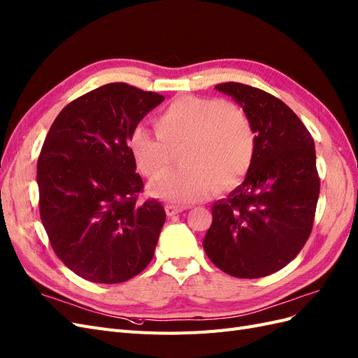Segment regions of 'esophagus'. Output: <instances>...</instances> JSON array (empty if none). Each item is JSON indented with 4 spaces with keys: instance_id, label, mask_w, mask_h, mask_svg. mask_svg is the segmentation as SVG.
Instances as JSON below:
<instances>
[{
    "instance_id": "obj_1",
    "label": "esophagus",
    "mask_w": 358,
    "mask_h": 358,
    "mask_svg": "<svg viewBox=\"0 0 358 358\" xmlns=\"http://www.w3.org/2000/svg\"><path fill=\"white\" fill-rule=\"evenodd\" d=\"M182 210H186L185 207H180V206H171V203H168V206H165V211H166V214L168 216H176V214H178V213H181Z\"/></svg>"
}]
</instances>
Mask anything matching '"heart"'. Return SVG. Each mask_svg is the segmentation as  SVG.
I'll return each mask as SVG.
<instances>
[{
    "label": "heart",
    "mask_w": 358,
    "mask_h": 358,
    "mask_svg": "<svg viewBox=\"0 0 358 358\" xmlns=\"http://www.w3.org/2000/svg\"><path fill=\"white\" fill-rule=\"evenodd\" d=\"M157 135L142 124L129 131L127 148L138 171L159 178L172 152L181 148L182 168L152 182V196L192 203L217 187H231L246 176L255 151V136L246 114L231 101L182 96L172 100L156 118Z\"/></svg>",
    "instance_id": "obj_1"
}]
</instances>
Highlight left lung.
Here are the masks:
<instances>
[{"mask_svg": "<svg viewBox=\"0 0 358 358\" xmlns=\"http://www.w3.org/2000/svg\"><path fill=\"white\" fill-rule=\"evenodd\" d=\"M216 90L243 106L255 151L243 185L214 202L202 246L222 271L258 279L289 264L310 236L320 196L315 142L278 97L238 83Z\"/></svg>", "mask_w": 358, "mask_h": 358, "instance_id": "1", "label": "left lung"}]
</instances>
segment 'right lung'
Instances as JSON below:
<instances>
[{
	"instance_id": "obj_1",
	"label": "right lung",
	"mask_w": 358,
	"mask_h": 358,
	"mask_svg": "<svg viewBox=\"0 0 358 358\" xmlns=\"http://www.w3.org/2000/svg\"><path fill=\"white\" fill-rule=\"evenodd\" d=\"M165 97L114 83L75 99L50 126L37 160L40 219L57 257L79 278L121 283L155 255L166 213L138 202L144 182L129 131Z\"/></svg>"
}]
</instances>
